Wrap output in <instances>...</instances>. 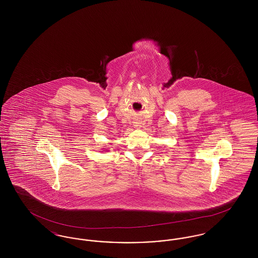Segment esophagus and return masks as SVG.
Returning <instances> with one entry per match:
<instances>
[{"label":"esophagus","instance_id":"34e87169","mask_svg":"<svg viewBox=\"0 0 258 258\" xmlns=\"http://www.w3.org/2000/svg\"><path fill=\"white\" fill-rule=\"evenodd\" d=\"M135 126H136V127H140V124L138 123H135Z\"/></svg>","mask_w":258,"mask_h":258}]
</instances>
